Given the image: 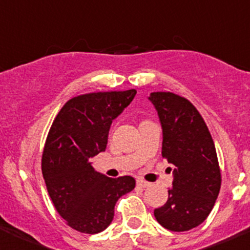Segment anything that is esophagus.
<instances>
[{
  "instance_id": "obj_1",
  "label": "esophagus",
  "mask_w": 250,
  "mask_h": 250,
  "mask_svg": "<svg viewBox=\"0 0 250 250\" xmlns=\"http://www.w3.org/2000/svg\"><path fill=\"white\" fill-rule=\"evenodd\" d=\"M137 185L139 186V188H148V186H151V184L150 183H147V181H145V180H141V179H139V180L137 181Z\"/></svg>"
}]
</instances>
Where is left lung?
Returning a JSON list of instances; mask_svg holds the SVG:
<instances>
[{"label": "left lung", "mask_w": 250, "mask_h": 250, "mask_svg": "<svg viewBox=\"0 0 250 250\" xmlns=\"http://www.w3.org/2000/svg\"><path fill=\"white\" fill-rule=\"evenodd\" d=\"M148 100L160 117L162 156L173 166L174 175L168 201L153 214L167 230L188 231L206 220L220 191L214 141L202 116L188 99L170 92H153Z\"/></svg>", "instance_id": "obj_1"}]
</instances>
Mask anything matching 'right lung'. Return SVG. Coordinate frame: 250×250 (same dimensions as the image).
Returning a JSON list of instances; mask_svg holds the SVG:
<instances>
[{
  "label": "right lung",
  "instance_id": "right-lung-1",
  "mask_svg": "<svg viewBox=\"0 0 250 250\" xmlns=\"http://www.w3.org/2000/svg\"><path fill=\"white\" fill-rule=\"evenodd\" d=\"M137 90L99 92L70 99L55 117L42 155L48 193L67 225L82 233L104 231L121 196L135 188L132 176L107 178L90 160L106 148L112 121L134 99Z\"/></svg>",
  "mask_w": 250,
  "mask_h": 250
}]
</instances>
